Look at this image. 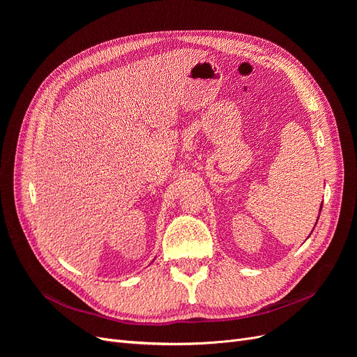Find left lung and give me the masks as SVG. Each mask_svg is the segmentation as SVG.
<instances>
[{"instance_id":"obj_1","label":"left lung","mask_w":357,"mask_h":357,"mask_svg":"<svg viewBox=\"0 0 357 357\" xmlns=\"http://www.w3.org/2000/svg\"><path fill=\"white\" fill-rule=\"evenodd\" d=\"M316 223H317V222H316Z\"/></svg>"}]
</instances>
